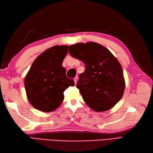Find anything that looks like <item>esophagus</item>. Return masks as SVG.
<instances>
[{"label": "esophagus", "mask_w": 153, "mask_h": 153, "mask_svg": "<svg viewBox=\"0 0 153 153\" xmlns=\"http://www.w3.org/2000/svg\"><path fill=\"white\" fill-rule=\"evenodd\" d=\"M74 82H75V84L76 85L77 83V81H78V77L76 76L75 78H74Z\"/></svg>", "instance_id": "esophagus-1"}]
</instances>
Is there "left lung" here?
I'll return each mask as SVG.
<instances>
[{"label": "left lung", "instance_id": "left-lung-1", "mask_svg": "<svg viewBox=\"0 0 153 153\" xmlns=\"http://www.w3.org/2000/svg\"><path fill=\"white\" fill-rule=\"evenodd\" d=\"M69 53L83 61L85 70L77 88L85 102L96 112L112 108L122 97L125 83L122 67L110 51L94 42L70 46Z\"/></svg>", "mask_w": 153, "mask_h": 153}]
</instances>
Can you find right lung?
<instances>
[{"instance_id": "1", "label": "right lung", "mask_w": 153, "mask_h": 153, "mask_svg": "<svg viewBox=\"0 0 153 153\" xmlns=\"http://www.w3.org/2000/svg\"><path fill=\"white\" fill-rule=\"evenodd\" d=\"M68 46L56 45L46 50L35 59L25 78L27 98L39 111L49 112L56 110L63 101V92L74 85L66 77L62 66Z\"/></svg>"}]
</instances>
